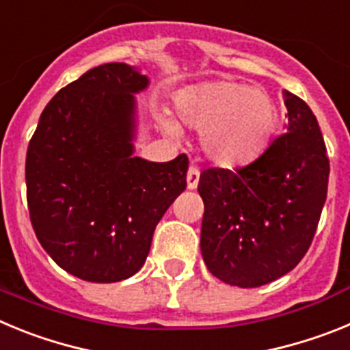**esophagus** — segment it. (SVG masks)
I'll list each match as a JSON object with an SVG mask.
<instances>
[{"mask_svg": "<svg viewBox=\"0 0 350 350\" xmlns=\"http://www.w3.org/2000/svg\"><path fill=\"white\" fill-rule=\"evenodd\" d=\"M198 182H200V170H198L196 166H191V168L187 170V187H189V189H196Z\"/></svg>", "mask_w": 350, "mask_h": 350, "instance_id": "34e87169", "label": "esophagus"}]
</instances>
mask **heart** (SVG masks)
<instances>
[{"label":"heart","mask_w":350,"mask_h":350,"mask_svg":"<svg viewBox=\"0 0 350 350\" xmlns=\"http://www.w3.org/2000/svg\"><path fill=\"white\" fill-rule=\"evenodd\" d=\"M173 105L182 124L200 131L206 159L222 168L258 159L279 126V107L270 92L233 80H208L180 89ZM157 122L168 137H180V126L170 116L159 113Z\"/></svg>","instance_id":"b5f03b06"}]
</instances>
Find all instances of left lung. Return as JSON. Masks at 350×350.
<instances>
[{
    "mask_svg": "<svg viewBox=\"0 0 350 350\" xmlns=\"http://www.w3.org/2000/svg\"><path fill=\"white\" fill-rule=\"evenodd\" d=\"M287 124L237 172L203 170L202 256L213 277L259 287L289 273L314 238L327 194L329 161L308 105L286 91Z\"/></svg>",
    "mask_w": 350,
    "mask_h": 350,
    "instance_id": "obj_1",
    "label": "left lung"
}]
</instances>
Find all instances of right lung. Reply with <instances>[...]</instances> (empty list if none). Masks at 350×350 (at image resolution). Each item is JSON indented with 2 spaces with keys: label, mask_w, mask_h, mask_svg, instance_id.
<instances>
[{
  "label": "right lung",
  "mask_w": 350,
  "mask_h": 350,
  "mask_svg": "<svg viewBox=\"0 0 350 350\" xmlns=\"http://www.w3.org/2000/svg\"><path fill=\"white\" fill-rule=\"evenodd\" d=\"M147 75L126 63L85 71L49 101L26 156L36 238L88 282L129 279L144 267L157 222L185 189L187 156H135L137 98Z\"/></svg>",
  "instance_id": "add662e5"
}]
</instances>
